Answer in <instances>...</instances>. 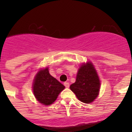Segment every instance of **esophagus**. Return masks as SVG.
Returning <instances> with one entry per match:
<instances>
[{"instance_id": "1", "label": "esophagus", "mask_w": 132, "mask_h": 132, "mask_svg": "<svg viewBox=\"0 0 132 132\" xmlns=\"http://www.w3.org/2000/svg\"><path fill=\"white\" fill-rule=\"evenodd\" d=\"M64 86H65V87H66V88H69V86H70V84H69V83H68V82H64Z\"/></svg>"}]
</instances>
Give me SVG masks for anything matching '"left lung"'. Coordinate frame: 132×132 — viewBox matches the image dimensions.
I'll list each match as a JSON object with an SVG mask.
<instances>
[{
  "label": "left lung",
  "mask_w": 132,
  "mask_h": 132,
  "mask_svg": "<svg viewBox=\"0 0 132 132\" xmlns=\"http://www.w3.org/2000/svg\"><path fill=\"white\" fill-rule=\"evenodd\" d=\"M101 83L98 74L92 62L83 64L79 68L76 81L70 88L79 100L90 103L98 96Z\"/></svg>",
  "instance_id": "8db88e82"
}]
</instances>
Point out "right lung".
Masks as SVG:
<instances>
[{
  "label": "right lung",
  "instance_id": "obj_1",
  "mask_svg": "<svg viewBox=\"0 0 132 132\" xmlns=\"http://www.w3.org/2000/svg\"><path fill=\"white\" fill-rule=\"evenodd\" d=\"M64 88V85L49 74L48 67L39 70L34 78V96L40 103L45 105L52 104Z\"/></svg>",
  "mask_w": 132,
  "mask_h": 132
}]
</instances>
